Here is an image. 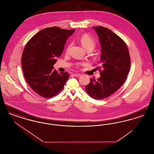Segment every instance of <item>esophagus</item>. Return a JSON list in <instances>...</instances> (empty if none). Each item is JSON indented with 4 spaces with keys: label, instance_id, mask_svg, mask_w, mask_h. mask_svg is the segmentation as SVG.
<instances>
[{
    "label": "esophagus",
    "instance_id": "obj_1",
    "mask_svg": "<svg viewBox=\"0 0 154 154\" xmlns=\"http://www.w3.org/2000/svg\"><path fill=\"white\" fill-rule=\"evenodd\" d=\"M74 75L75 76V77H80L81 75V74L80 73H75L74 74Z\"/></svg>",
    "mask_w": 154,
    "mask_h": 154
}]
</instances>
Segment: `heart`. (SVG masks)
Returning <instances> with one entry per match:
<instances>
[{"label": "heart", "mask_w": 154, "mask_h": 154, "mask_svg": "<svg viewBox=\"0 0 154 154\" xmlns=\"http://www.w3.org/2000/svg\"><path fill=\"white\" fill-rule=\"evenodd\" d=\"M80 42L82 47L87 51H92L96 47V42L95 40L87 34H84L80 37Z\"/></svg>", "instance_id": "b5f03b06"}]
</instances>
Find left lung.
I'll list each match as a JSON object with an SVG mask.
<instances>
[{"instance_id":"left-lung-1","label":"left lung","mask_w":154,"mask_h":154,"mask_svg":"<svg viewBox=\"0 0 154 154\" xmlns=\"http://www.w3.org/2000/svg\"><path fill=\"white\" fill-rule=\"evenodd\" d=\"M97 33L102 48L100 77L90 79L85 87L88 95L95 99H103L116 92L124 83L131 67V58L124 41L111 30L93 27ZM103 70L101 71V69Z\"/></svg>"}]
</instances>
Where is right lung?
Returning a JSON list of instances; mask_svg holds the SVG:
<instances>
[{"mask_svg":"<svg viewBox=\"0 0 154 154\" xmlns=\"http://www.w3.org/2000/svg\"><path fill=\"white\" fill-rule=\"evenodd\" d=\"M74 31L57 26L47 28L37 33L25 45L22 55L23 75L38 95L45 98L57 95L69 79L67 72L58 73L53 65Z\"/></svg>","mask_w":154,"mask_h":154,"instance_id":"add662e5","label":"right lung"}]
</instances>
